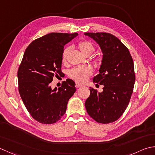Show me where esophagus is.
Here are the masks:
<instances>
[{
    "instance_id": "34e87169",
    "label": "esophagus",
    "mask_w": 155,
    "mask_h": 155,
    "mask_svg": "<svg viewBox=\"0 0 155 155\" xmlns=\"http://www.w3.org/2000/svg\"><path fill=\"white\" fill-rule=\"evenodd\" d=\"M75 87H76V88H78V87H82V85H81V84H78V83H76Z\"/></svg>"
}]
</instances>
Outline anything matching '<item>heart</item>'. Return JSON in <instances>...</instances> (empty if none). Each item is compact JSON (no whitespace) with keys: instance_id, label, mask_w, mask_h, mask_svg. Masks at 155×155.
<instances>
[{"instance_id":"1","label":"heart","mask_w":155,"mask_h":155,"mask_svg":"<svg viewBox=\"0 0 155 155\" xmlns=\"http://www.w3.org/2000/svg\"><path fill=\"white\" fill-rule=\"evenodd\" d=\"M78 47L84 55L89 56L92 54L95 48L91 42L88 40H83L78 44ZM71 47H66L64 49L62 55L63 62H66ZM93 73V69L90 66H81L71 69L69 71V77L77 83H83Z\"/></svg>"}]
</instances>
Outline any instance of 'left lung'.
I'll return each instance as SVG.
<instances>
[{
    "instance_id": "1",
    "label": "left lung",
    "mask_w": 155,
    "mask_h": 155,
    "mask_svg": "<svg viewBox=\"0 0 155 155\" xmlns=\"http://www.w3.org/2000/svg\"><path fill=\"white\" fill-rule=\"evenodd\" d=\"M97 43L103 52L99 74L93 83L103 84V92L90 87L85 101L88 114L101 124L119 119L128 107L134 89V62L129 50L119 39L109 33H84Z\"/></svg>"
}]
</instances>
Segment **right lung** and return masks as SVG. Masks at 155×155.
<instances>
[{
	"mask_svg": "<svg viewBox=\"0 0 155 155\" xmlns=\"http://www.w3.org/2000/svg\"><path fill=\"white\" fill-rule=\"evenodd\" d=\"M77 33H51L35 39L25 51L17 72L18 89L33 119L39 123H56L64 115L69 99L76 91L71 79L51 89L54 76L60 74L64 46Z\"/></svg>",
	"mask_w": 155,
	"mask_h": 155,
	"instance_id": "1",
	"label": "right lung"
}]
</instances>
